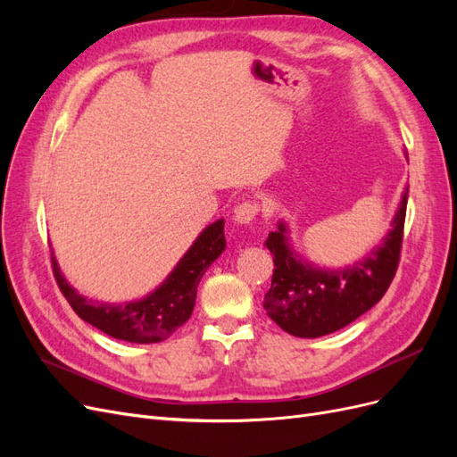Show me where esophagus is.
Instances as JSON below:
<instances>
[{"mask_svg":"<svg viewBox=\"0 0 457 457\" xmlns=\"http://www.w3.org/2000/svg\"><path fill=\"white\" fill-rule=\"evenodd\" d=\"M259 212L261 207L257 202H242L234 207V220L240 225H250L252 220H255Z\"/></svg>","mask_w":457,"mask_h":457,"instance_id":"obj_1","label":"esophagus"}]
</instances>
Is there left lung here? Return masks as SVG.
<instances>
[{
  "label": "left lung",
  "instance_id": "1",
  "mask_svg": "<svg viewBox=\"0 0 457 457\" xmlns=\"http://www.w3.org/2000/svg\"><path fill=\"white\" fill-rule=\"evenodd\" d=\"M408 190L398 204L391 230L362 261L329 270L311 265L289 244L284 220L269 234L274 255L272 284L265 295L267 314L295 337H322L349 326L370 311L389 289L403 247Z\"/></svg>",
  "mask_w": 457,
  "mask_h": 457
}]
</instances>
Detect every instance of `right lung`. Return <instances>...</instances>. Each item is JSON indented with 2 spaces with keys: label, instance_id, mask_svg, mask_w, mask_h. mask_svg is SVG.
I'll list each match as a JSON object with an SVG mask.
<instances>
[{
  "label": "right lung",
  "instance_id": "obj_1",
  "mask_svg": "<svg viewBox=\"0 0 457 457\" xmlns=\"http://www.w3.org/2000/svg\"><path fill=\"white\" fill-rule=\"evenodd\" d=\"M223 228V219L205 227L168 278L154 292L139 301L120 303L118 305V303H99L79 295L64 280L57 261L53 257L54 278H57L62 295L81 320L121 341L158 343L168 339L190 318L202 276L223 253L227 245Z\"/></svg>",
  "mask_w": 457,
  "mask_h": 457
}]
</instances>
